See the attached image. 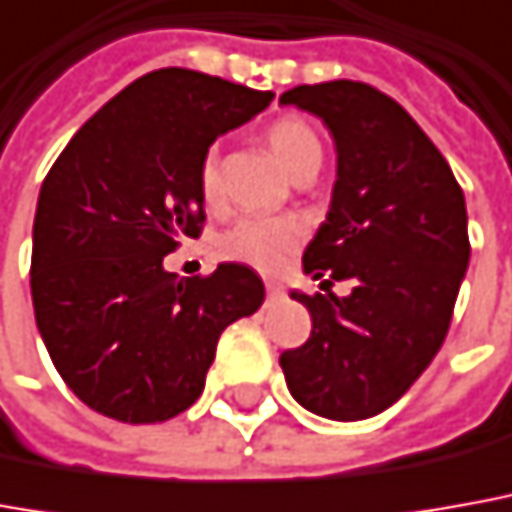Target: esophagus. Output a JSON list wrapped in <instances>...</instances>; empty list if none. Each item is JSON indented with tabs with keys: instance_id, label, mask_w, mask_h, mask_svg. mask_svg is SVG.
I'll return each instance as SVG.
<instances>
[{
	"instance_id": "obj_1",
	"label": "esophagus",
	"mask_w": 512,
	"mask_h": 512,
	"mask_svg": "<svg viewBox=\"0 0 512 512\" xmlns=\"http://www.w3.org/2000/svg\"><path fill=\"white\" fill-rule=\"evenodd\" d=\"M266 294H269V300H283L285 288L280 283H266Z\"/></svg>"
}]
</instances>
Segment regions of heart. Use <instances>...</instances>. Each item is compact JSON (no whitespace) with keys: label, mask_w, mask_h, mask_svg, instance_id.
<instances>
[{"label":"heart","mask_w":512,"mask_h":512,"mask_svg":"<svg viewBox=\"0 0 512 512\" xmlns=\"http://www.w3.org/2000/svg\"><path fill=\"white\" fill-rule=\"evenodd\" d=\"M266 145L274 159L291 176H300L302 170L322 165V142L311 125L300 117H283L269 125ZM201 196L207 207L221 204V168L218 151L212 148L201 159ZM305 241V224L294 215L283 218H243L235 227L224 232L218 243V252L229 260L246 263L257 271H277L294 255V249Z\"/></svg>","instance_id":"obj_1"}]
</instances>
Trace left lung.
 <instances>
[{"label": "left lung", "instance_id": "obj_1", "mask_svg": "<svg viewBox=\"0 0 512 512\" xmlns=\"http://www.w3.org/2000/svg\"><path fill=\"white\" fill-rule=\"evenodd\" d=\"M283 106L316 114L336 145L328 218L302 255L325 294L291 297L311 339L280 367L294 401L328 420L389 409L437 356L468 269L465 196L443 154L392 97L358 81L294 86ZM350 279L336 298L327 285Z\"/></svg>", "mask_w": 512, "mask_h": 512}]
</instances>
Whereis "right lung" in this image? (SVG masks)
Segmentation results:
<instances>
[{
	"mask_svg": "<svg viewBox=\"0 0 512 512\" xmlns=\"http://www.w3.org/2000/svg\"><path fill=\"white\" fill-rule=\"evenodd\" d=\"M274 95L168 66L111 97L41 184L30 291L55 370L89 409L162 423L193 406L227 325L266 288L243 263L165 269L204 224L201 159Z\"/></svg>",
	"mask_w": 512,
	"mask_h": 512,
	"instance_id": "add662e5",
	"label": "right lung"
}]
</instances>
